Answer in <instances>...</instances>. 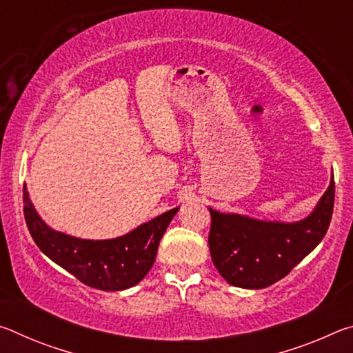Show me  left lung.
<instances>
[{"mask_svg":"<svg viewBox=\"0 0 353 353\" xmlns=\"http://www.w3.org/2000/svg\"><path fill=\"white\" fill-rule=\"evenodd\" d=\"M334 202L330 185L314 210L296 223L260 221L208 208L212 216L208 248L213 265L238 288L261 290L288 276L325 236Z\"/></svg>","mask_w":353,"mask_h":353,"instance_id":"obj_1","label":"left lung"}]
</instances>
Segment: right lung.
<instances>
[{"mask_svg":"<svg viewBox=\"0 0 353 353\" xmlns=\"http://www.w3.org/2000/svg\"><path fill=\"white\" fill-rule=\"evenodd\" d=\"M23 204L29 234L41 252L82 283L103 291L128 290L145 279L166 227L179 210L172 208L112 240H82L46 225L29 199L26 185Z\"/></svg>","mask_w":353,"mask_h":353,"instance_id":"obj_1","label":"right lung"}]
</instances>
